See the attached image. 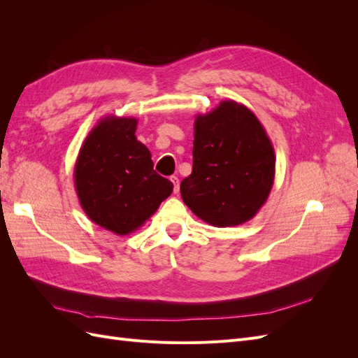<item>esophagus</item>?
<instances>
[{
    "label": "esophagus",
    "mask_w": 358,
    "mask_h": 358,
    "mask_svg": "<svg viewBox=\"0 0 358 358\" xmlns=\"http://www.w3.org/2000/svg\"><path fill=\"white\" fill-rule=\"evenodd\" d=\"M170 180H171V183H173V192L178 194V192H179V179H178L176 176H171Z\"/></svg>",
    "instance_id": "esophagus-1"
}]
</instances>
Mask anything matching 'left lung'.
I'll return each instance as SVG.
<instances>
[{
  "label": "left lung",
  "instance_id": "1",
  "mask_svg": "<svg viewBox=\"0 0 358 358\" xmlns=\"http://www.w3.org/2000/svg\"><path fill=\"white\" fill-rule=\"evenodd\" d=\"M192 171L180 183L183 203L213 227L252 220L275 180V149L258 117L234 100L194 122Z\"/></svg>",
  "mask_w": 358,
  "mask_h": 358
}]
</instances>
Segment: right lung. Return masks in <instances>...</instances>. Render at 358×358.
I'll return each mask as SVG.
<instances>
[{"label":"right lung","instance_id":"1","mask_svg":"<svg viewBox=\"0 0 358 358\" xmlns=\"http://www.w3.org/2000/svg\"><path fill=\"white\" fill-rule=\"evenodd\" d=\"M137 119L101 117L74 164V188L83 212L117 236L138 230L173 191L154 170L149 149L136 137Z\"/></svg>","mask_w":358,"mask_h":358}]
</instances>
